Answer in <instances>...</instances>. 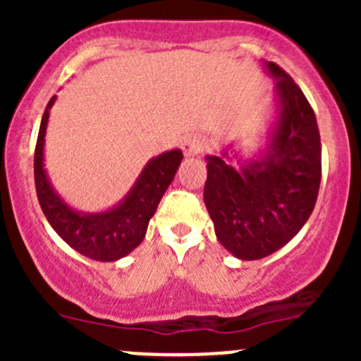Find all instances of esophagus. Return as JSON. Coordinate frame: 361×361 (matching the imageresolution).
<instances>
[{"instance_id":"obj_1","label":"esophagus","mask_w":361,"mask_h":361,"mask_svg":"<svg viewBox=\"0 0 361 361\" xmlns=\"http://www.w3.org/2000/svg\"><path fill=\"white\" fill-rule=\"evenodd\" d=\"M204 147H206V143H204L201 136H185L183 141H181V150H183L185 155L201 154Z\"/></svg>"}]
</instances>
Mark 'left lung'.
Listing matches in <instances>:
<instances>
[{
  "label": "left lung",
  "instance_id": "obj_1",
  "mask_svg": "<svg viewBox=\"0 0 361 361\" xmlns=\"http://www.w3.org/2000/svg\"><path fill=\"white\" fill-rule=\"evenodd\" d=\"M278 78L279 118L267 157L235 171L207 157L204 202L218 241L241 260H258L286 245L314 209L322 181V141L311 104L292 76Z\"/></svg>",
  "mask_w": 361,
  "mask_h": 361
}]
</instances>
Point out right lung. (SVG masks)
I'll use <instances>...</instances> for the list:
<instances>
[{
	"label": "right lung",
	"instance_id": "right-lung-1",
	"mask_svg": "<svg viewBox=\"0 0 361 361\" xmlns=\"http://www.w3.org/2000/svg\"><path fill=\"white\" fill-rule=\"evenodd\" d=\"M49 101L39 126L35 148V185L39 206L54 231L78 253L99 262H115L141 245L148 221L154 216L164 192L173 181L183 154L171 150L152 159L126 199L113 209L99 214H82L71 209L52 190L43 169V143L49 122Z\"/></svg>",
	"mask_w": 361,
	"mask_h": 361
}]
</instances>
